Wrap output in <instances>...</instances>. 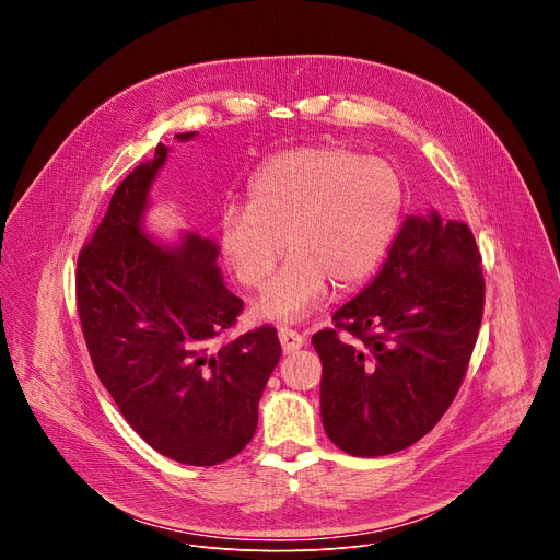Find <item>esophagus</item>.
Listing matches in <instances>:
<instances>
[{
  "label": "esophagus",
  "instance_id": "34e87169",
  "mask_svg": "<svg viewBox=\"0 0 560 560\" xmlns=\"http://www.w3.org/2000/svg\"><path fill=\"white\" fill-rule=\"evenodd\" d=\"M279 341H281V348L285 354H292L303 346V337L290 328H279Z\"/></svg>",
  "mask_w": 560,
  "mask_h": 560
}]
</instances>
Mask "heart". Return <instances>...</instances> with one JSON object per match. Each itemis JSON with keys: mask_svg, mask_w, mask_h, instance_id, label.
Segmentation results:
<instances>
[{"mask_svg": "<svg viewBox=\"0 0 560 560\" xmlns=\"http://www.w3.org/2000/svg\"><path fill=\"white\" fill-rule=\"evenodd\" d=\"M404 208L401 179L378 156L343 145L285 150L255 173L248 206L228 203L219 248L232 277L261 288L283 242L292 253L255 303L268 322H301L328 296L350 290L383 261Z\"/></svg>", "mask_w": 560, "mask_h": 560, "instance_id": "heart-1", "label": "heart"}]
</instances>
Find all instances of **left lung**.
I'll return each mask as SVG.
<instances>
[{"mask_svg":"<svg viewBox=\"0 0 560 560\" xmlns=\"http://www.w3.org/2000/svg\"><path fill=\"white\" fill-rule=\"evenodd\" d=\"M483 303L471 230L436 212L408 217L374 281L335 312V328L312 337L330 441L383 456L423 439L463 383Z\"/></svg>","mask_w":560,"mask_h":560,"instance_id":"8db88e82","label":"left lung"}]
</instances>
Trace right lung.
<instances>
[{
  "label": "right lung",
  "mask_w": 560,
  "mask_h": 560,
  "mask_svg": "<svg viewBox=\"0 0 560 560\" xmlns=\"http://www.w3.org/2000/svg\"><path fill=\"white\" fill-rule=\"evenodd\" d=\"M166 156L159 143L117 186L77 259V312L95 372L128 425L159 454L208 467L255 436L281 343L261 326L210 346L236 324L244 301L223 285L212 238L184 232L164 246L145 232L148 195Z\"/></svg>",
  "instance_id": "1"
}]
</instances>
